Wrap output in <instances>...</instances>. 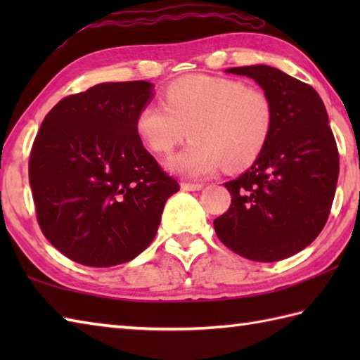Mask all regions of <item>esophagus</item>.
<instances>
[{
  "label": "esophagus",
  "mask_w": 360,
  "mask_h": 360,
  "mask_svg": "<svg viewBox=\"0 0 360 360\" xmlns=\"http://www.w3.org/2000/svg\"><path fill=\"white\" fill-rule=\"evenodd\" d=\"M204 187V184H200V182H181V188L187 190V192H198Z\"/></svg>",
  "instance_id": "1"
}]
</instances>
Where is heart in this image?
<instances>
[{
  "label": "heart",
  "instance_id": "heart-1",
  "mask_svg": "<svg viewBox=\"0 0 360 360\" xmlns=\"http://www.w3.org/2000/svg\"><path fill=\"white\" fill-rule=\"evenodd\" d=\"M274 125V105L262 89L241 80L187 75L164 91V103L147 102L136 116V133L158 155H168L188 133L184 148L168 159V170L202 178L226 164L248 167L263 151Z\"/></svg>",
  "mask_w": 360,
  "mask_h": 360
}]
</instances>
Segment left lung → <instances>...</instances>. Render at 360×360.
Instances as JSON below:
<instances>
[{"instance_id": "1", "label": "left lung", "mask_w": 360, "mask_h": 360, "mask_svg": "<svg viewBox=\"0 0 360 360\" xmlns=\"http://www.w3.org/2000/svg\"><path fill=\"white\" fill-rule=\"evenodd\" d=\"M254 79L274 105L269 139L255 162L226 182L231 207L213 221L219 241L252 262L303 250L326 224L339 151L317 91L267 65L226 70Z\"/></svg>"}]
</instances>
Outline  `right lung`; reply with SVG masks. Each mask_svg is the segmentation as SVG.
Instances as JSON below:
<instances>
[{"instance_id":"obj_1","label":"right lung","mask_w":360,"mask_h":360,"mask_svg":"<svg viewBox=\"0 0 360 360\" xmlns=\"http://www.w3.org/2000/svg\"><path fill=\"white\" fill-rule=\"evenodd\" d=\"M150 82L101 83L62 98L44 117L29 159L43 235L75 263H127L155 238L179 190L145 150L136 116Z\"/></svg>"}]
</instances>
